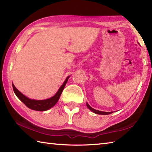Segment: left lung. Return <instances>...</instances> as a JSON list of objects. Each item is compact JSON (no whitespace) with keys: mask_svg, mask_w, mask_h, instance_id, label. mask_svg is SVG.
<instances>
[{"mask_svg":"<svg viewBox=\"0 0 152 152\" xmlns=\"http://www.w3.org/2000/svg\"><path fill=\"white\" fill-rule=\"evenodd\" d=\"M86 106L87 107H88L90 110L92 111L93 113H95V114H101V115H108L109 114H111V112H102V111H99V110H96L93 108L92 107H91L89 105V104L88 102H86Z\"/></svg>","mask_w":152,"mask_h":152,"instance_id":"8db88e82","label":"left lung"}]
</instances>
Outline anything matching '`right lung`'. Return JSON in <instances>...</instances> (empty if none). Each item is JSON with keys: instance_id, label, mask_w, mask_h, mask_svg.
Listing matches in <instances>:
<instances>
[{"instance_id": "1", "label": "right lung", "mask_w": 152, "mask_h": 152, "mask_svg": "<svg viewBox=\"0 0 152 152\" xmlns=\"http://www.w3.org/2000/svg\"><path fill=\"white\" fill-rule=\"evenodd\" d=\"M69 78H70V76H68L66 78V80H64L63 85L60 87V88L56 93V95L53 96L52 97L45 99V100L31 99L27 97V96H25L23 94H22V93L15 88L14 84H12V86H13V89H14V91L15 93V95L17 96L18 98L20 100L21 102H23L28 108L33 110L43 112V111L48 110L53 107V106L56 105V103L58 102V101H59L61 93H62L63 89L64 88V86H65L68 80H69Z\"/></svg>"}]
</instances>
